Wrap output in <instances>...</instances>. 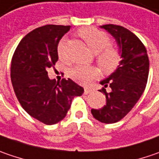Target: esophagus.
I'll list each match as a JSON object with an SVG mask.
<instances>
[{
	"label": "esophagus",
	"instance_id": "1",
	"mask_svg": "<svg viewBox=\"0 0 159 159\" xmlns=\"http://www.w3.org/2000/svg\"><path fill=\"white\" fill-rule=\"evenodd\" d=\"M92 92H93V90H92V89H90V88H84V93H85V94L91 93Z\"/></svg>",
	"mask_w": 159,
	"mask_h": 159
}]
</instances>
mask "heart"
Masks as SVG:
<instances>
[{"instance_id": "obj_1", "label": "heart", "mask_w": 159, "mask_h": 159, "mask_svg": "<svg viewBox=\"0 0 159 159\" xmlns=\"http://www.w3.org/2000/svg\"><path fill=\"white\" fill-rule=\"evenodd\" d=\"M78 35L85 42L92 52L98 53L97 61L103 72L111 74L119 67L123 59L122 54L116 47L109 45L110 38L106 33L94 27H84L78 31ZM66 45V39H62L57 47L59 58L65 62L67 61ZM98 75L99 71L95 66L78 65L74 66L69 71L70 77L81 84H89Z\"/></svg>"}]
</instances>
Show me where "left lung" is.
I'll return each mask as SVG.
<instances>
[{
    "label": "left lung",
    "instance_id": "8db88e82",
    "mask_svg": "<svg viewBox=\"0 0 159 159\" xmlns=\"http://www.w3.org/2000/svg\"><path fill=\"white\" fill-rule=\"evenodd\" d=\"M116 39L122 54L119 67L107 79L100 82V92L106 95V105L92 109L93 117L101 123L113 124L123 119L134 107L144 92L148 76L149 61L147 50L134 33L116 25L101 26ZM109 87L110 93L106 88Z\"/></svg>",
    "mask_w": 159,
    "mask_h": 159
}]
</instances>
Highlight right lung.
Listing matches in <instances>:
<instances>
[{
    "label": "right lung",
    "mask_w": 159,
    "mask_h": 159,
    "mask_svg": "<svg viewBox=\"0 0 159 159\" xmlns=\"http://www.w3.org/2000/svg\"><path fill=\"white\" fill-rule=\"evenodd\" d=\"M70 25H46L20 41L11 60V78L17 100L25 110L45 125L59 123L66 116L73 99L84 88L65 78L48 77V68L58 61L57 47Z\"/></svg>",
    "instance_id": "add662e5"
}]
</instances>
